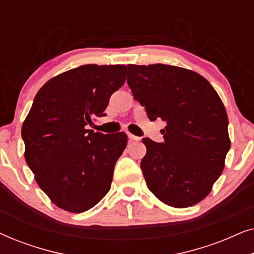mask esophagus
<instances>
[{"mask_svg":"<svg viewBox=\"0 0 254 254\" xmlns=\"http://www.w3.org/2000/svg\"><path fill=\"white\" fill-rule=\"evenodd\" d=\"M128 138H129V141H138V137L135 136L133 134H128Z\"/></svg>","mask_w":254,"mask_h":254,"instance_id":"1","label":"esophagus"}]
</instances>
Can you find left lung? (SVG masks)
Segmentation results:
<instances>
[{
	"label": "left lung",
	"instance_id": "left-lung-1",
	"mask_svg": "<svg viewBox=\"0 0 254 254\" xmlns=\"http://www.w3.org/2000/svg\"><path fill=\"white\" fill-rule=\"evenodd\" d=\"M127 83L151 121H165L164 142L143 138L148 189L163 203L186 208L210 193L230 149L228 114L197 72L169 64H128Z\"/></svg>",
	"mask_w": 254,
	"mask_h": 254
}]
</instances>
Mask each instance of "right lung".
Returning a JSON list of instances; mask_svg holds the SVG:
<instances>
[{
  "instance_id": "1",
  "label": "right lung",
  "mask_w": 254,
  "mask_h": 254,
  "mask_svg": "<svg viewBox=\"0 0 254 254\" xmlns=\"http://www.w3.org/2000/svg\"><path fill=\"white\" fill-rule=\"evenodd\" d=\"M126 65L84 64L51 78L24 120V157L52 202L70 213L96 206L111 189L127 135L88 129L126 81Z\"/></svg>"
}]
</instances>
